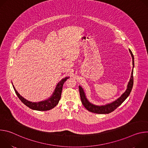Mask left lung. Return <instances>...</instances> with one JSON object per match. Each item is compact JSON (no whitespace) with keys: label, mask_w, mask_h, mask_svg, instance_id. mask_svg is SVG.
<instances>
[{"label":"left lung","mask_w":148,"mask_h":148,"mask_svg":"<svg viewBox=\"0 0 148 148\" xmlns=\"http://www.w3.org/2000/svg\"><path fill=\"white\" fill-rule=\"evenodd\" d=\"M132 58V64H133V68L134 67V55L131 51V50H129ZM133 72L134 70H132L131 73V78L130 79V81L128 84L127 88H126L125 92H124L121 96L118 98L117 99L114 101V102L104 105H94L87 99L86 98L85 92H84L81 86H79V95H80V98L81 100V102L84 107H85L88 111L91 112H94L95 114H109L111 112L114 111L115 109H116L119 105L122 104V103L128 98V97L130 95L134 84V76H133Z\"/></svg>","instance_id":"8db88e82"}]
</instances>
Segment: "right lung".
<instances>
[{
    "label": "right lung",
    "mask_w": 148,
    "mask_h": 148,
    "mask_svg": "<svg viewBox=\"0 0 148 148\" xmlns=\"http://www.w3.org/2000/svg\"><path fill=\"white\" fill-rule=\"evenodd\" d=\"M70 78L69 77H65L64 78L62 79L58 84L54 90V92L53 93L52 95L48 98L46 100H44L43 101L37 102H34L29 101L25 98H24L22 96H21L18 92L15 89L14 86L13 85V87L14 88V90L17 95L18 98L20 99L25 105H26L27 107L30 108L32 110H37V111H48L50 110L53 108H54L56 105L58 103V102L60 99L61 95V92L62 89L63 84H64V82Z\"/></svg>",
    "instance_id": "right-lung-1"
}]
</instances>
